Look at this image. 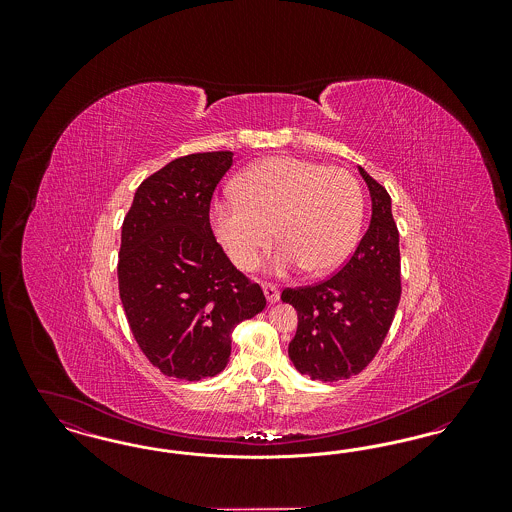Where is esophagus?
<instances>
[{"label": "esophagus", "mask_w": 512, "mask_h": 512, "mask_svg": "<svg viewBox=\"0 0 512 512\" xmlns=\"http://www.w3.org/2000/svg\"><path fill=\"white\" fill-rule=\"evenodd\" d=\"M263 292H265V297H267L268 303H276V301L280 299V292H278V288H276V286H272V284H263Z\"/></svg>", "instance_id": "obj_1"}]
</instances>
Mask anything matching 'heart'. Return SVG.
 Wrapping results in <instances>:
<instances>
[{
    "label": "heart",
    "mask_w": 512,
    "mask_h": 512,
    "mask_svg": "<svg viewBox=\"0 0 512 512\" xmlns=\"http://www.w3.org/2000/svg\"><path fill=\"white\" fill-rule=\"evenodd\" d=\"M236 199L211 207V224L230 261L242 270L257 265L272 242L282 245L272 259L276 272L303 268L326 274L357 244L365 199L357 178L297 157H270L242 172Z\"/></svg>",
    "instance_id": "b5f03b06"
}]
</instances>
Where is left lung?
Here are the masks:
<instances>
[{
	"label": "left lung",
	"instance_id": "obj_1",
	"mask_svg": "<svg viewBox=\"0 0 512 512\" xmlns=\"http://www.w3.org/2000/svg\"><path fill=\"white\" fill-rule=\"evenodd\" d=\"M359 172L370 192L372 217L355 253L328 280L282 292V301L297 311L290 359L301 374L320 382H338L365 370L386 340L401 299L391 197L363 167Z\"/></svg>",
	"mask_w": 512,
	"mask_h": 512
}]
</instances>
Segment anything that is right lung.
I'll return each mask as SVG.
<instances>
[{
  "label": "right lung",
  "instance_id": "1",
  "mask_svg": "<svg viewBox=\"0 0 512 512\" xmlns=\"http://www.w3.org/2000/svg\"><path fill=\"white\" fill-rule=\"evenodd\" d=\"M232 151L178 157L136 190L122 222L119 293L149 363L180 380L219 374L232 332L259 315L265 293L230 263L209 222Z\"/></svg>",
  "mask_w": 512,
  "mask_h": 512
}]
</instances>
